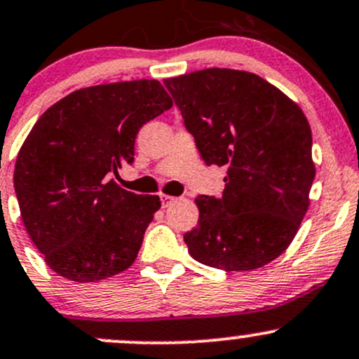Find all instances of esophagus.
Instances as JSON below:
<instances>
[{"instance_id":"obj_1","label":"esophagus","mask_w":359,"mask_h":359,"mask_svg":"<svg viewBox=\"0 0 359 359\" xmlns=\"http://www.w3.org/2000/svg\"><path fill=\"white\" fill-rule=\"evenodd\" d=\"M160 201H161V206L167 208L168 204L175 201V198H172V196H168V194H160Z\"/></svg>"}]
</instances>
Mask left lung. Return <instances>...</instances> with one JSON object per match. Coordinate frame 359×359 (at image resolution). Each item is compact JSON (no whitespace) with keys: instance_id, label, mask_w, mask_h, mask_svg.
I'll return each mask as SVG.
<instances>
[{"instance_id":"1","label":"left lung","mask_w":359,"mask_h":359,"mask_svg":"<svg viewBox=\"0 0 359 359\" xmlns=\"http://www.w3.org/2000/svg\"><path fill=\"white\" fill-rule=\"evenodd\" d=\"M206 165L226 167L219 199L196 198L184 240L201 264L266 266L293 242L315 179L312 129L297 102L249 71L208 68L163 81Z\"/></svg>"}]
</instances>
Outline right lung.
Listing matches in <instances>:
<instances>
[{"instance_id":"1","label":"right lung","mask_w":359,"mask_h":359,"mask_svg":"<svg viewBox=\"0 0 359 359\" xmlns=\"http://www.w3.org/2000/svg\"><path fill=\"white\" fill-rule=\"evenodd\" d=\"M172 105L158 80L119 81L76 90L35 122L13 184L23 224L54 273L93 283L135 262L160 198L109 177L135 161L140 129Z\"/></svg>"}]
</instances>
